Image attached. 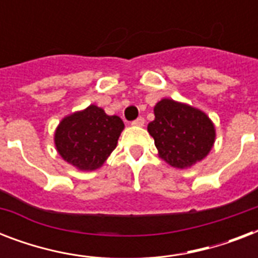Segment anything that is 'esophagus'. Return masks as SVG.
I'll return each instance as SVG.
<instances>
[{
    "mask_svg": "<svg viewBox=\"0 0 258 258\" xmlns=\"http://www.w3.org/2000/svg\"><path fill=\"white\" fill-rule=\"evenodd\" d=\"M133 125H138V127H142V125H145V117H138L137 120L133 121Z\"/></svg>",
    "mask_w": 258,
    "mask_h": 258,
    "instance_id": "1",
    "label": "esophagus"
}]
</instances>
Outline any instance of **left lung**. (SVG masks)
<instances>
[{
    "instance_id": "obj_1",
    "label": "left lung",
    "mask_w": 258,
    "mask_h": 258,
    "mask_svg": "<svg viewBox=\"0 0 258 258\" xmlns=\"http://www.w3.org/2000/svg\"><path fill=\"white\" fill-rule=\"evenodd\" d=\"M147 131L154 138L158 155L175 169H190L208 157L216 142V127L200 108L172 99L154 107Z\"/></svg>"
}]
</instances>
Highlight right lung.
<instances>
[{
  "label": "right lung",
  "mask_w": 258,
  "mask_h": 258,
  "mask_svg": "<svg viewBox=\"0 0 258 258\" xmlns=\"http://www.w3.org/2000/svg\"><path fill=\"white\" fill-rule=\"evenodd\" d=\"M124 123L116 115L109 116L95 104L67 115L54 131L58 155L82 171L100 169L116 149Z\"/></svg>",
  "instance_id": "1"
}]
</instances>
